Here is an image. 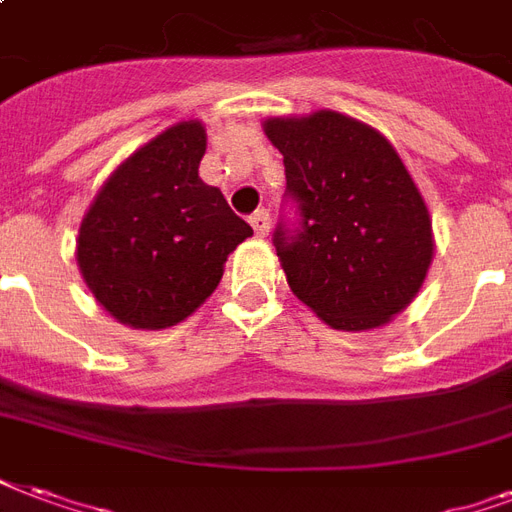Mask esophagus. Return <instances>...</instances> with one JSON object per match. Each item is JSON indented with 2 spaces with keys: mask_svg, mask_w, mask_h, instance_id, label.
Wrapping results in <instances>:
<instances>
[{
  "mask_svg": "<svg viewBox=\"0 0 512 512\" xmlns=\"http://www.w3.org/2000/svg\"><path fill=\"white\" fill-rule=\"evenodd\" d=\"M251 226H253V232L256 234H267L270 232V210H256V213L251 215Z\"/></svg>",
  "mask_w": 512,
  "mask_h": 512,
  "instance_id": "34e87169",
  "label": "esophagus"
}]
</instances>
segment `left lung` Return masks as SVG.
<instances>
[{"label":"left lung","mask_w":512,"mask_h":512,"mask_svg":"<svg viewBox=\"0 0 512 512\" xmlns=\"http://www.w3.org/2000/svg\"><path fill=\"white\" fill-rule=\"evenodd\" d=\"M286 202L272 234L291 291L334 329H375L402 313L432 264V221L391 142L348 115L270 118Z\"/></svg>","instance_id":"1"}]
</instances>
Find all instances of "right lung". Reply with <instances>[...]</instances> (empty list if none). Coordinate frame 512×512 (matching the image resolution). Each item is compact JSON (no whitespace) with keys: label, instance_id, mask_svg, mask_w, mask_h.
Wrapping results in <instances>:
<instances>
[{"label":"right lung","instance_id":"obj_1","mask_svg":"<svg viewBox=\"0 0 512 512\" xmlns=\"http://www.w3.org/2000/svg\"><path fill=\"white\" fill-rule=\"evenodd\" d=\"M199 121L172 126L115 169L80 224L78 264L96 302L134 329L194 313L253 229L199 178Z\"/></svg>","mask_w":512,"mask_h":512}]
</instances>
